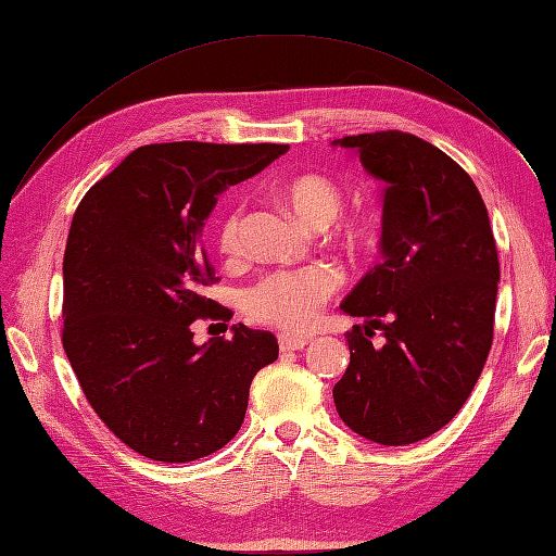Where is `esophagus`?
Here are the masks:
<instances>
[{
    "label": "esophagus",
    "instance_id": "esophagus-1",
    "mask_svg": "<svg viewBox=\"0 0 556 556\" xmlns=\"http://www.w3.org/2000/svg\"><path fill=\"white\" fill-rule=\"evenodd\" d=\"M308 345V338L306 336H291V333H281L279 336V348L281 352H295Z\"/></svg>",
    "mask_w": 556,
    "mask_h": 556
}]
</instances>
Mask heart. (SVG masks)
I'll return each instance as SVG.
<instances>
[{"label": "heart", "instance_id": "1", "mask_svg": "<svg viewBox=\"0 0 556 556\" xmlns=\"http://www.w3.org/2000/svg\"><path fill=\"white\" fill-rule=\"evenodd\" d=\"M277 195L298 218L311 227H329L343 206V192L327 175L304 173L286 179ZM243 208L231 206L215 227V243L225 256L240 252ZM372 227L368 220H354L341 229L343 243L361 248L368 243ZM341 277L327 265H311L304 270H275L261 277L243 295V308L256 323L275 325L286 331H304L318 318L320 306L336 293Z\"/></svg>", "mask_w": 556, "mask_h": 556}]
</instances>
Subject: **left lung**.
Instances as JSON below:
<instances>
[{
    "label": "left lung",
    "mask_w": 556,
    "mask_h": 556,
    "mask_svg": "<svg viewBox=\"0 0 556 556\" xmlns=\"http://www.w3.org/2000/svg\"><path fill=\"white\" fill-rule=\"evenodd\" d=\"M333 144L386 184L381 263L341 304L366 325L345 333L350 366L333 404L358 437L418 443L458 414L493 345L500 261L489 211L464 167L414 134ZM375 328L381 349L371 345Z\"/></svg>",
    "instance_id": "8db88e82"
}]
</instances>
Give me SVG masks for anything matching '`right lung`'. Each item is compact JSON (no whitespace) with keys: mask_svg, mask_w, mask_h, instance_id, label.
<instances>
[{"mask_svg":"<svg viewBox=\"0 0 556 556\" xmlns=\"http://www.w3.org/2000/svg\"><path fill=\"white\" fill-rule=\"evenodd\" d=\"M288 144L156 142L94 184L63 256V350L104 425L138 454L195 462L225 447L254 375L279 356L270 331L233 325L231 341H192L198 318L229 320L204 298L215 281L200 233L223 190ZM227 329V327H225Z\"/></svg>","mask_w":556,"mask_h":556,"instance_id":"1","label":"right lung"}]
</instances>
